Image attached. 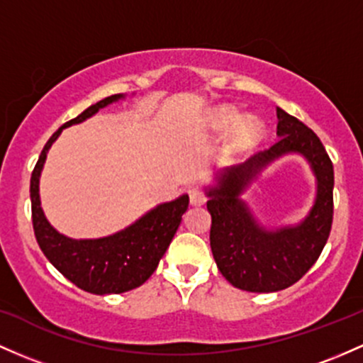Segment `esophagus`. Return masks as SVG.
Returning a JSON list of instances; mask_svg holds the SVG:
<instances>
[{
    "instance_id": "esophagus-1",
    "label": "esophagus",
    "mask_w": 363,
    "mask_h": 363,
    "mask_svg": "<svg viewBox=\"0 0 363 363\" xmlns=\"http://www.w3.org/2000/svg\"><path fill=\"white\" fill-rule=\"evenodd\" d=\"M189 200H191V205L200 206L206 201V198H205V193H203L201 189L193 188V189H189Z\"/></svg>"
}]
</instances>
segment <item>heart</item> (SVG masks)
<instances>
[{
    "label": "heart",
    "instance_id": "obj_1",
    "mask_svg": "<svg viewBox=\"0 0 363 363\" xmlns=\"http://www.w3.org/2000/svg\"><path fill=\"white\" fill-rule=\"evenodd\" d=\"M241 113L233 106H220L213 111L212 123L217 130H230L236 127L230 138V151L234 155H240L248 151L252 146L260 141L265 133V125L260 118L257 117H246L241 123Z\"/></svg>",
    "mask_w": 363,
    "mask_h": 363
}]
</instances>
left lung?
<instances>
[{
    "instance_id": "8db88e82",
    "label": "left lung",
    "mask_w": 363,
    "mask_h": 363,
    "mask_svg": "<svg viewBox=\"0 0 363 363\" xmlns=\"http://www.w3.org/2000/svg\"><path fill=\"white\" fill-rule=\"evenodd\" d=\"M277 141L236 167L215 172L206 186L212 215L210 246L218 270L234 288L274 293L300 281L317 262L333 224L334 170L328 151L312 129L277 108ZM286 154H300L316 177V200L296 225L267 228L242 194L269 164Z\"/></svg>"
}]
</instances>
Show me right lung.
Segmentation results:
<instances>
[{
  "instance_id": "obj_1",
  "label": "right lung",
  "mask_w": 363,
  "mask_h": 363,
  "mask_svg": "<svg viewBox=\"0 0 363 363\" xmlns=\"http://www.w3.org/2000/svg\"><path fill=\"white\" fill-rule=\"evenodd\" d=\"M121 99H125V94H113L101 99L79 117L63 123L48 139L30 177L33 225L39 248L70 282L93 294L125 293L148 281L169 248L189 205L188 194H181L172 201L153 206L122 230L94 240H74L58 233L48 222L39 196V179L51 145L63 129L87 121L101 108Z\"/></svg>"
}]
</instances>
